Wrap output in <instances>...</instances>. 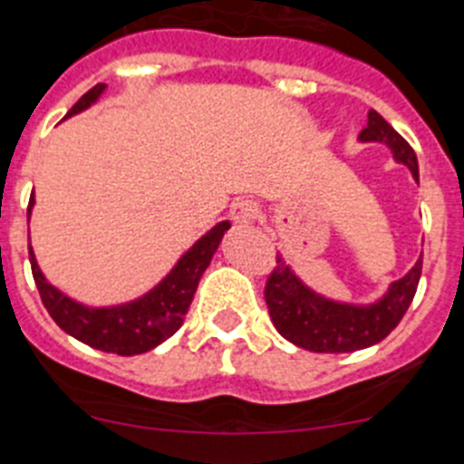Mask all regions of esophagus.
<instances>
[{
    "instance_id": "1",
    "label": "esophagus",
    "mask_w": 464,
    "mask_h": 464,
    "mask_svg": "<svg viewBox=\"0 0 464 464\" xmlns=\"http://www.w3.org/2000/svg\"><path fill=\"white\" fill-rule=\"evenodd\" d=\"M231 217L236 224H252L258 217V206L249 198H237L231 206Z\"/></svg>"
}]
</instances>
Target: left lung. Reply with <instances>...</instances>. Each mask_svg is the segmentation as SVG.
Listing matches in <instances>:
<instances>
[{
	"label": "left lung",
	"instance_id": "1",
	"mask_svg": "<svg viewBox=\"0 0 464 464\" xmlns=\"http://www.w3.org/2000/svg\"><path fill=\"white\" fill-rule=\"evenodd\" d=\"M361 143H383L398 164H404L419 182L414 150L377 111L367 112V127L358 133ZM423 258L404 277L395 279L374 303L353 304L325 298L310 289L277 254V266L266 284L270 319L284 340L314 353H349L382 342L393 331L416 295Z\"/></svg>",
	"mask_w": 464,
	"mask_h": 464
}]
</instances>
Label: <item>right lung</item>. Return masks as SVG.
Wrapping results in <instances>:
<instances>
[{
  "instance_id": "add662e5",
  "label": "right lung",
  "mask_w": 464,
  "mask_h": 464,
  "mask_svg": "<svg viewBox=\"0 0 464 464\" xmlns=\"http://www.w3.org/2000/svg\"><path fill=\"white\" fill-rule=\"evenodd\" d=\"M103 90L106 85L99 82L90 92H85L76 106L66 112V118L87 111L102 97ZM32 206H34V194L29 198L27 212H32ZM228 228H231V222L215 224L206 236L198 237L182 254L180 261L175 263L170 273L157 286H152L140 298L122 304H111V307H90V304L78 303L55 289L41 273L32 245H29V263H32V275H34L36 289H39L45 310L62 331L99 352L136 356V353H145L154 346H160L180 328L191 300H194L198 279L210 266Z\"/></svg>"
}]
</instances>
